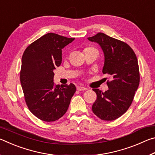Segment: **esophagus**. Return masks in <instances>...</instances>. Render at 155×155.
I'll return each mask as SVG.
<instances>
[{"instance_id": "1", "label": "esophagus", "mask_w": 155, "mask_h": 155, "mask_svg": "<svg viewBox=\"0 0 155 155\" xmlns=\"http://www.w3.org/2000/svg\"><path fill=\"white\" fill-rule=\"evenodd\" d=\"M87 90V88L85 87H83V86H78L77 87V90L78 91H84Z\"/></svg>"}]
</instances>
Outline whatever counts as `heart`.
<instances>
[{
  "label": "heart",
  "instance_id": "1",
  "mask_svg": "<svg viewBox=\"0 0 155 155\" xmlns=\"http://www.w3.org/2000/svg\"><path fill=\"white\" fill-rule=\"evenodd\" d=\"M97 51L95 48H91V47H90V48H85V51H84L86 52V51Z\"/></svg>",
  "mask_w": 155,
  "mask_h": 155
}]
</instances>
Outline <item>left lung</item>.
I'll return each mask as SVG.
<instances>
[{
    "instance_id": "8db88e82",
    "label": "left lung",
    "mask_w": 155,
    "mask_h": 155,
    "mask_svg": "<svg viewBox=\"0 0 155 155\" xmlns=\"http://www.w3.org/2000/svg\"><path fill=\"white\" fill-rule=\"evenodd\" d=\"M103 50L104 57L103 74L110 76L109 90L102 92L93 89L97 98L92 111L103 120L111 121L127 111L132 103L140 84V71L137 57L127 44L111 38L103 33L88 38Z\"/></svg>"
}]
</instances>
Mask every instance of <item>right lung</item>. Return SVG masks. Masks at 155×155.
<instances>
[{"label":"right lung","mask_w":155,"mask_h":155,"mask_svg":"<svg viewBox=\"0 0 155 155\" xmlns=\"http://www.w3.org/2000/svg\"><path fill=\"white\" fill-rule=\"evenodd\" d=\"M49 33L28 46L23 53L20 83L28 109L45 122L59 120L67 111L76 91L74 84L54 85V70L62 61V49L72 42Z\"/></svg>","instance_id":"obj_1"}]
</instances>
